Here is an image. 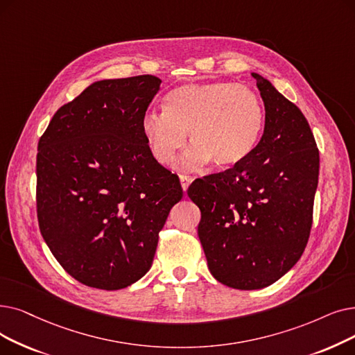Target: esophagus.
Listing matches in <instances>:
<instances>
[{
    "mask_svg": "<svg viewBox=\"0 0 355 355\" xmlns=\"http://www.w3.org/2000/svg\"><path fill=\"white\" fill-rule=\"evenodd\" d=\"M180 182H181V187H182V190L184 191H187V189H189V186L190 184L193 182V178L190 177V175H180Z\"/></svg>",
    "mask_w": 355,
    "mask_h": 355,
    "instance_id": "34e87169",
    "label": "esophagus"
}]
</instances>
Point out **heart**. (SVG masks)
<instances>
[{"mask_svg": "<svg viewBox=\"0 0 355 355\" xmlns=\"http://www.w3.org/2000/svg\"><path fill=\"white\" fill-rule=\"evenodd\" d=\"M264 126L263 105L257 92L242 84L213 81L186 84L165 98V110H150L142 132L153 158L171 165L187 142L193 144L180 159L182 169L213 162L230 168L250 157Z\"/></svg>", "mask_w": 355, "mask_h": 355, "instance_id": "obj_1", "label": "heart"}]
</instances>
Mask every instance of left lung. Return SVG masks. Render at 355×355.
Returning <instances> with one entry per match:
<instances>
[{
    "mask_svg": "<svg viewBox=\"0 0 355 355\" xmlns=\"http://www.w3.org/2000/svg\"><path fill=\"white\" fill-rule=\"evenodd\" d=\"M266 107L261 141L241 164L187 190L202 211L198 238L216 280L264 288L302 257L311 235L319 150L303 113L252 72Z\"/></svg>",
    "mask_w": 355,
    "mask_h": 355,
    "instance_id": "8db88e82",
    "label": "left lung"
}]
</instances>
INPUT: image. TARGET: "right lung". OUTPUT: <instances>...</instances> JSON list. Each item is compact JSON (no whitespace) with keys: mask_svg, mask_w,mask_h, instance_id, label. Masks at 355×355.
I'll return each instance as SVG.
<instances>
[{"mask_svg":"<svg viewBox=\"0 0 355 355\" xmlns=\"http://www.w3.org/2000/svg\"><path fill=\"white\" fill-rule=\"evenodd\" d=\"M161 80H103L64 104L36 159L40 234L80 283L125 288L149 271L159 230L182 197L175 174L153 158L142 120Z\"/></svg>","mask_w":355,"mask_h":355,"instance_id":"obj_1","label":"right lung"}]
</instances>
